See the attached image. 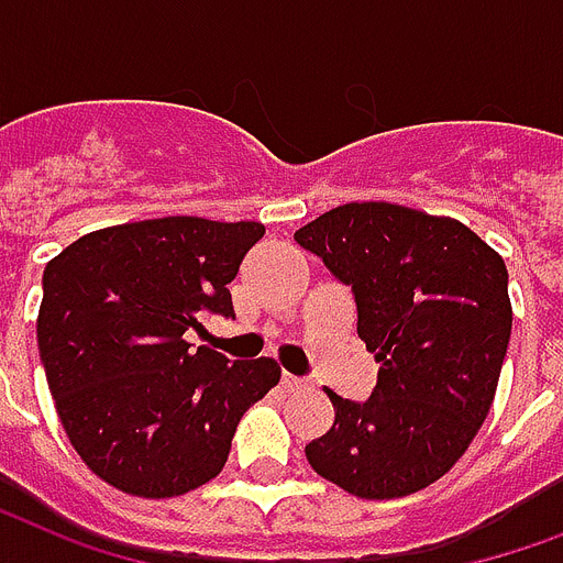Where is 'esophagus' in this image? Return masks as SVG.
I'll list each match as a JSON object with an SVG mask.
<instances>
[{
	"instance_id": "esophagus-1",
	"label": "esophagus",
	"mask_w": 563,
	"mask_h": 563,
	"mask_svg": "<svg viewBox=\"0 0 563 563\" xmlns=\"http://www.w3.org/2000/svg\"><path fill=\"white\" fill-rule=\"evenodd\" d=\"M282 386H285L287 391H294V388H306V386H308V379L294 377V374H282Z\"/></svg>"
}]
</instances>
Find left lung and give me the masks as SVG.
I'll list each match as a JSON object with an SVG mask.
<instances>
[{"label": "left lung", "mask_w": 563, "mask_h": 563, "mask_svg": "<svg viewBox=\"0 0 563 563\" xmlns=\"http://www.w3.org/2000/svg\"><path fill=\"white\" fill-rule=\"evenodd\" d=\"M353 287L379 362L365 404L327 395L335 424L306 445L317 475L358 498H400L454 466L484 424L510 341L507 266L451 217L353 201L294 234Z\"/></svg>", "instance_id": "1"}]
</instances>
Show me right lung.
Listing matches in <instances>:
<instances>
[{
    "label": "right lung",
    "instance_id": "right-lung-1",
    "mask_svg": "<svg viewBox=\"0 0 563 563\" xmlns=\"http://www.w3.org/2000/svg\"><path fill=\"white\" fill-rule=\"evenodd\" d=\"M266 228L166 217L91 231L44 269L37 350L70 445L142 498L184 496L222 472L236 424L276 386L273 358L234 362L186 341L231 290Z\"/></svg>",
    "mask_w": 563,
    "mask_h": 563
}]
</instances>
